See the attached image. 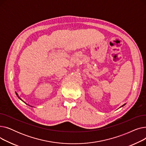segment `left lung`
Masks as SVG:
<instances>
[{
  "label": "left lung",
  "instance_id": "left-lung-1",
  "mask_svg": "<svg viewBox=\"0 0 146 146\" xmlns=\"http://www.w3.org/2000/svg\"><path fill=\"white\" fill-rule=\"evenodd\" d=\"M125 105V104H124V105H122V106H124V105ZM122 106H121V107H122Z\"/></svg>",
  "mask_w": 146,
  "mask_h": 146
}]
</instances>
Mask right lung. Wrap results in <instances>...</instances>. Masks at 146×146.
<instances>
[{
  "instance_id": "right-lung-1",
  "label": "right lung",
  "mask_w": 146,
  "mask_h": 146,
  "mask_svg": "<svg viewBox=\"0 0 146 146\" xmlns=\"http://www.w3.org/2000/svg\"><path fill=\"white\" fill-rule=\"evenodd\" d=\"M15 94H16V95H17V96H18V97L19 98V99H21V101H22V99H21V98H20L19 97V96H18V94H17V93L16 92H15ZM23 102H24V101H23ZM25 104H26V103H25ZM29 106H30V105H29Z\"/></svg>"
}]
</instances>
